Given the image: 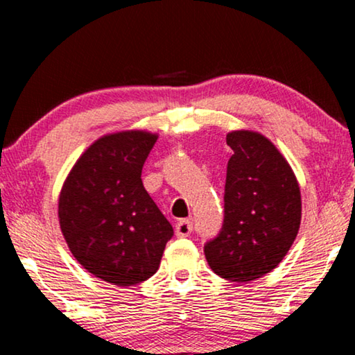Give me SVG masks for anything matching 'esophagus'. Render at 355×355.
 Returning a JSON list of instances; mask_svg holds the SVG:
<instances>
[{"label": "esophagus", "mask_w": 355, "mask_h": 355, "mask_svg": "<svg viewBox=\"0 0 355 355\" xmlns=\"http://www.w3.org/2000/svg\"><path fill=\"white\" fill-rule=\"evenodd\" d=\"M192 232V221L191 220H181L176 223V236L178 237H187Z\"/></svg>", "instance_id": "obj_1"}]
</instances>
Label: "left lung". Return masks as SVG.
I'll return each mask as SVG.
<instances>
[{
	"label": "left lung",
	"instance_id": "left-lung-1",
	"mask_svg": "<svg viewBox=\"0 0 355 355\" xmlns=\"http://www.w3.org/2000/svg\"><path fill=\"white\" fill-rule=\"evenodd\" d=\"M232 148L225 186V221L205 257L221 278L247 283L270 273L295 241L300 218L299 182L275 144L255 130L226 135Z\"/></svg>",
	"mask_w": 355,
	"mask_h": 355
}]
</instances>
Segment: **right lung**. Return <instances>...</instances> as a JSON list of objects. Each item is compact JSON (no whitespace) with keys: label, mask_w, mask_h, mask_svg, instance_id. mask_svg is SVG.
I'll use <instances>...</instances> for the list:
<instances>
[{"label":"right lung","mask_w":355,"mask_h":355,"mask_svg":"<svg viewBox=\"0 0 355 355\" xmlns=\"http://www.w3.org/2000/svg\"><path fill=\"white\" fill-rule=\"evenodd\" d=\"M158 134L121 130L95 140L58 200L61 232L84 268L119 288L157 273L173 226L145 191L142 168Z\"/></svg>","instance_id":"obj_1"}]
</instances>
